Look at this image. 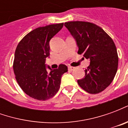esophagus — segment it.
Returning <instances> with one entry per match:
<instances>
[{"mask_svg": "<svg viewBox=\"0 0 128 128\" xmlns=\"http://www.w3.org/2000/svg\"><path fill=\"white\" fill-rule=\"evenodd\" d=\"M68 70H73L75 69V67L70 66H69L68 67Z\"/></svg>", "mask_w": 128, "mask_h": 128, "instance_id": "1", "label": "esophagus"}]
</instances>
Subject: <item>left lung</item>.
Masks as SVG:
<instances>
[{
	"label": "left lung",
	"instance_id": "8db88e82",
	"mask_svg": "<svg viewBox=\"0 0 128 128\" xmlns=\"http://www.w3.org/2000/svg\"><path fill=\"white\" fill-rule=\"evenodd\" d=\"M77 42L78 54L90 61L85 77L78 80L81 88L90 94L101 92L112 83L118 68V54L112 39L95 24L72 21L64 23Z\"/></svg>",
	"mask_w": 128,
	"mask_h": 128
}]
</instances>
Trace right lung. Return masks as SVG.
Wrapping results in <instances>:
<instances>
[{"instance_id": "add662e5", "label": "right lung", "mask_w": 128, "mask_h": 128, "mask_svg": "<svg viewBox=\"0 0 128 128\" xmlns=\"http://www.w3.org/2000/svg\"><path fill=\"white\" fill-rule=\"evenodd\" d=\"M64 23L49 24L34 29L18 43L13 64L16 80L27 95L37 100L52 98L60 87L62 75L68 71L64 64L48 72L45 64L49 56L50 39L63 27Z\"/></svg>"}]
</instances>
